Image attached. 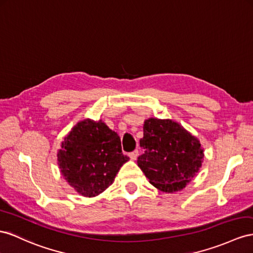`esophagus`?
<instances>
[{"instance_id": "obj_1", "label": "esophagus", "mask_w": 253, "mask_h": 253, "mask_svg": "<svg viewBox=\"0 0 253 253\" xmlns=\"http://www.w3.org/2000/svg\"><path fill=\"white\" fill-rule=\"evenodd\" d=\"M138 156H139L138 150H135V151H133V152H131V153H129V157H130V159H132V160L137 159Z\"/></svg>"}]
</instances>
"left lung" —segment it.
Segmentation results:
<instances>
[{"mask_svg":"<svg viewBox=\"0 0 253 253\" xmlns=\"http://www.w3.org/2000/svg\"><path fill=\"white\" fill-rule=\"evenodd\" d=\"M140 146L144 150L138 157L140 169L153 186L168 193L185 188L204 158L199 140L172 120H146Z\"/></svg>","mask_w":253,"mask_h":253,"instance_id":"obj_1","label":"left lung"}]
</instances>
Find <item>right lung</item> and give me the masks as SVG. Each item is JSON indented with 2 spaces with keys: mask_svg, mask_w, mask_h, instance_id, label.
Returning <instances> with one entry per match:
<instances>
[{
  "mask_svg": "<svg viewBox=\"0 0 253 253\" xmlns=\"http://www.w3.org/2000/svg\"><path fill=\"white\" fill-rule=\"evenodd\" d=\"M128 160L123 155L119 134L101 120L78 123L57 152L64 178L77 192L88 198L106 190Z\"/></svg>",
  "mask_w": 253,
  "mask_h": 253,
  "instance_id": "right-lung-1",
  "label": "right lung"
}]
</instances>
